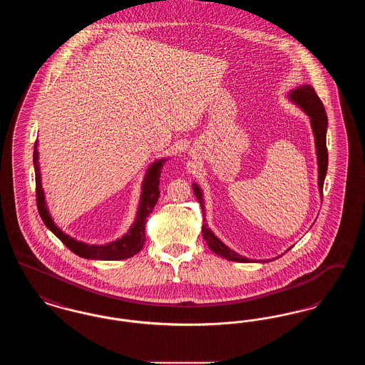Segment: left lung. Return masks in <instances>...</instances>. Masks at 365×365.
Segmentation results:
<instances>
[{"label": "left lung", "mask_w": 365, "mask_h": 365, "mask_svg": "<svg viewBox=\"0 0 365 365\" xmlns=\"http://www.w3.org/2000/svg\"><path fill=\"white\" fill-rule=\"evenodd\" d=\"M290 98L294 101L295 104L299 105L304 112L311 118L312 123L313 134H314V142H316V153H317V163H319V189L323 197V185H324V178L327 174V167H329V152H327V145H326V133H327V113L324 109V105L319 96L316 94L314 88L309 85L298 87L290 93ZM194 194L201 205L202 215L205 216V207H204V200H202V192L197 185H192ZM207 220L204 219V226H202V237L208 243L209 249L216 253L217 256L227 259V260L238 261V262H247L249 259L242 257L241 255L235 253L230 247H227L225 243L217 240L215 234L207 227Z\"/></svg>", "instance_id": "8db88e82"}]
</instances>
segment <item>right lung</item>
<instances>
[{
  "label": "right lung",
  "instance_id": "obj_1",
  "mask_svg": "<svg viewBox=\"0 0 365 365\" xmlns=\"http://www.w3.org/2000/svg\"><path fill=\"white\" fill-rule=\"evenodd\" d=\"M34 170H35V195H36V207L41 219L43 220L45 226L48 227L53 234L64 243L71 252L78 255L79 257L83 259H91V260H124L128 259L134 255H137L139 250L142 249L146 235H145V223L146 217L153 212V208L156 205L158 195H160V173L164 160L156 161L149 170L148 174L145 176L143 186H142V195H140V202H139L138 213H137V220L131 227V230L120 238L119 241L109 243V245H103V246H96V245H87V243L78 242L73 238L66 235L61 230H58L56 225L53 223L52 217L46 208L45 197H43V190L41 185V173H39V165H38V150H36V142L34 145Z\"/></svg>",
  "mask_w": 365,
  "mask_h": 365
}]
</instances>
